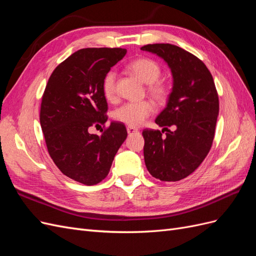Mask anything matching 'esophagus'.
Returning <instances> with one entry per match:
<instances>
[{
    "label": "esophagus",
    "instance_id": "1",
    "mask_svg": "<svg viewBox=\"0 0 256 256\" xmlns=\"http://www.w3.org/2000/svg\"><path fill=\"white\" fill-rule=\"evenodd\" d=\"M127 132H128L129 136H131V134H138V130L136 129V128H134V127H128V128H127Z\"/></svg>",
    "mask_w": 256,
    "mask_h": 256
}]
</instances>
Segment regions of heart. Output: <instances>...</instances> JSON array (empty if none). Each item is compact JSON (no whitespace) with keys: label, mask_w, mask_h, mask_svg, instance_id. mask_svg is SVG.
I'll use <instances>...</instances> for the list:
<instances>
[{"label":"heart","mask_w":256,"mask_h":256,"mask_svg":"<svg viewBox=\"0 0 256 256\" xmlns=\"http://www.w3.org/2000/svg\"><path fill=\"white\" fill-rule=\"evenodd\" d=\"M129 70L138 76L143 83L147 84V92L159 104L166 102L171 88L170 85L158 80L161 76L160 66L150 58H138L131 62L128 66ZM102 95L108 102L116 99V74L113 70L108 72L102 82ZM154 112V106L148 100L138 102H127L116 108L112 112V118L129 127L141 126L144 120Z\"/></svg>","instance_id":"obj_1"}]
</instances>
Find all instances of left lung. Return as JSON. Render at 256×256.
<instances>
[{
	"instance_id": "1",
	"label": "left lung",
	"mask_w": 256,
	"mask_h": 256,
	"mask_svg": "<svg viewBox=\"0 0 256 256\" xmlns=\"http://www.w3.org/2000/svg\"><path fill=\"white\" fill-rule=\"evenodd\" d=\"M141 50L164 58L173 74L168 104L154 120L164 129L142 132L145 166L157 180H180L194 172L210 150L219 114L218 92L210 72L192 53L171 44H146Z\"/></svg>"
}]
</instances>
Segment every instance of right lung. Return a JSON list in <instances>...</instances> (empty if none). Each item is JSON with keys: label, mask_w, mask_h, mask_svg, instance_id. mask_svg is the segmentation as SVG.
<instances>
[{"label": "right lung", "mask_w": 256, "mask_h": 256, "mask_svg": "<svg viewBox=\"0 0 256 256\" xmlns=\"http://www.w3.org/2000/svg\"><path fill=\"white\" fill-rule=\"evenodd\" d=\"M126 53L122 48L78 50L54 69L44 92L40 120L48 152L62 173L83 184L104 180L127 138L118 122L102 136L90 134L92 127H104L108 104L102 82Z\"/></svg>", "instance_id": "obj_1"}]
</instances>
